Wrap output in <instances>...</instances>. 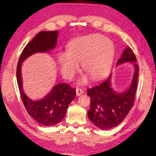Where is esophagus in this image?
I'll list each match as a JSON object with an SVG mask.
<instances>
[{"label": "esophagus", "instance_id": "obj_1", "mask_svg": "<svg viewBox=\"0 0 156 156\" xmlns=\"http://www.w3.org/2000/svg\"><path fill=\"white\" fill-rule=\"evenodd\" d=\"M83 92H83V90L82 89L79 88H76V94H77V96H81Z\"/></svg>", "mask_w": 156, "mask_h": 156}]
</instances>
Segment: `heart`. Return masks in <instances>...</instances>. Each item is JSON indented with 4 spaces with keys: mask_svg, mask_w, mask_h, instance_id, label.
Returning a JSON list of instances; mask_svg holds the SVG:
<instances>
[{
    "mask_svg": "<svg viewBox=\"0 0 156 156\" xmlns=\"http://www.w3.org/2000/svg\"><path fill=\"white\" fill-rule=\"evenodd\" d=\"M114 56V46L111 40L100 34H90L77 37L69 44L68 51L58 55L60 72L71 80L79 69L93 80L104 76L111 66ZM82 79L80 83H84Z\"/></svg>",
    "mask_w": 156,
    "mask_h": 156,
    "instance_id": "heart-1",
    "label": "heart"
}]
</instances>
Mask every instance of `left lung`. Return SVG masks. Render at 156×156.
Returning <instances> with one entry per match:
<instances>
[{"mask_svg":"<svg viewBox=\"0 0 156 156\" xmlns=\"http://www.w3.org/2000/svg\"><path fill=\"white\" fill-rule=\"evenodd\" d=\"M126 62L133 63L135 67L133 79L126 90L120 93L113 90L111 84L112 73L101 83L87 89V95L90 98L88 119L101 129H109L120 124L133 106L139 66L133 51L129 47L123 51L116 66Z\"/></svg>","mask_w":156,"mask_h":156,"instance_id":"1","label":"left lung"}]
</instances>
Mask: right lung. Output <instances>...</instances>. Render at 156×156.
Wrapping results in <instances>:
<instances>
[{
  "instance_id": "add662e5",
  "label": "right lung",
  "mask_w": 156,
  "mask_h": 156,
  "mask_svg": "<svg viewBox=\"0 0 156 156\" xmlns=\"http://www.w3.org/2000/svg\"><path fill=\"white\" fill-rule=\"evenodd\" d=\"M58 35L57 30L42 31L37 34L22 51L17 66V81L23 104L32 119L45 126L56 125L63 120L69 104L76 95V91L67 83H59L43 99L32 100L23 91L21 66L23 61L32 55L53 50L56 45Z\"/></svg>"
}]
</instances>
